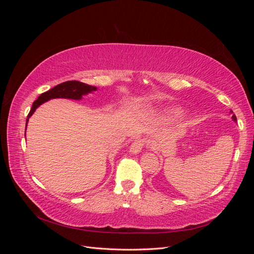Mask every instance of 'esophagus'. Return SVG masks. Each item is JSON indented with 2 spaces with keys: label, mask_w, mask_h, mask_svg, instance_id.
<instances>
[{
  "label": "esophagus",
  "mask_w": 254,
  "mask_h": 254,
  "mask_svg": "<svg viewBox=\"0 0 254 254\" xmlns=\"http://www.w3.org/2000/svg\"><path fill=\"white\" fill-rule=\"evenodd\" d=\"M145 144H146V140L144 137H136V139L132 142L131 146H130V151L132 153H139L145 146Z\"/></svg>",
  "instance_id": "obj_1"
}]
</instances>
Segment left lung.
Returning a JSON list of instances; mask_svg holds the SVG:
<instances>
[{"label": "left lung", "instance_id": "8db88e82", "mask_svg": "<svg viewBox=\"0 0 254 254\" xmlns=\"http://www.w3.org/2000/svg\"><path fill=\"white\" fill-rule=\"evenodd\" d=\"M232 119H233L234 121H236V117H235V114H233V115H232Z\"/></svg>", "mask_w": 254, "mask_h": 254}]
</instances>
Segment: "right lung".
Wrapping results in <instances>:
<instances>
[{
	"label": "right lung",
	"mask_w": 254,
	"mask_h": 254,
	"mask_svg": "<svg viewBox=\"0 0 254 254\" xmlns=\"http://www.w3.org/2000/svg\"><path fill=\"white\" fill-rule=\"evenodd\" d=\"M96 88L89 86L87 83H83L80 81H76V80H71V81H65L58 84V86L52 88L51 90L44 92L42 93L38 99L34 102L32 109H30L27 119H26V125L28 119L30 118L35 110L39 107L41 104L44 102L49 101L51 98H72V99H80L83 94L90 93L92 91H95ZM26 130V126H25Z\"/></svg>",
	"instance_id": "obj_1"
}]
</instances>
